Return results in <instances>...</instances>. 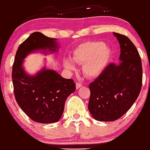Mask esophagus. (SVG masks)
<instances>
[{"label":"esophagus","instance_id":"obj_1","mask_svg":"<svg viewBox=\"0 0 150 150\" xmlns=\"http://www.w3.org/2000/svg\"><path fill=\"white\" fill-rule=\"evenodd\" d=\"M81 86H82V85H81V83H76V89L80 88Z\"/></svg>","mask_w":150,"mask_h":150}]
</instances>
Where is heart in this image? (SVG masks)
<instances>
[{
    "mask_svg": "<svg viewBox=\"0 0 150 150\" xmlns=\"http://www.w3.org/2000/svg\"><path fill=\"white\" fill-rule=\"evenodd\" d=\"M112 50L104 42L101 41L88 42L81 44L76 49L71 59L76 62L83 63L82 70L87 76L94 78L101 75L110 62ZM64 65L68 70L74 69V64L66 60Z\"/></svg>",
    "mask_w": 150,
    "mask_h": 150,
    "instance_id": "heart-1",
    "label": "heart"
}]
</instances>
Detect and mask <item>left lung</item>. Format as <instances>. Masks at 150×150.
<instances>
[{
    "label": "left lung",
    "mask_w": 150,
    "mask_h": 150,
    "mask_svg": "<svg viewBox=\"0 0 150 150\" xmlns=\"http://www.w3.org/2000/svg\"><path fill=\"white\" fill-rule=\"evenodd\" d=\"M120 47V63H111L90 83L88 109L97 121L119 119L129 110L139 95L143 68L137 49L127 36L113 33Z\"/></svg>",
    "instance_id": "left-lung-1"
}]
</instances>
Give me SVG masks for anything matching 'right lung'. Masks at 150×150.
Listing matches in <instances>:
<instances>
[{"mask_svg": "<svg viewBox=\"0 0 150 150\" xmlns=\"http://www.w3.org/2000/svg\"><path fill=\"white\" fill-rule=\"evenodd\" d=\"M56 40L42 33H32L18 47L12 66V83L16 102L31 120L39 123L59 121L67 98L76 90L72 79H64L55 70L44 67L36 74L30 75L24 69V59L30 53L56 52L58 49Z\"/></svg>", "mask_w": 150, "mask_h": 150, "instance_id": "1", "label": "right lung"}]
</instances>
